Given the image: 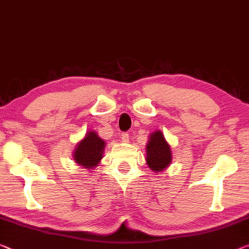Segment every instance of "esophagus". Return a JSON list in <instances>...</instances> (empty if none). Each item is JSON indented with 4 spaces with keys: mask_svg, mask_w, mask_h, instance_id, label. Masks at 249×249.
Here are the masks:
<instances>
[{
    "mask_svg": "<svg viewBox=\"0 0 249 249\" xmlns=\"http://www.w3.org/2000/svg\"><path fill=\"white\" fill-rule=\"evenodd\" d=\"M121 139H122V141H124V142H128V141H129V133L128 132H122L121 133Z\"/></svg>",
    "mask_w": 249,
    "mask_h": 249,
    "instance_id": "1",
    "label": "esophagus"
}]
</instances>
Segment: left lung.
I'll return each mask as SVG.
<instances>
[{"mask_svg":"<svg viewBox=\"0 0 249 249\" xmlns=\"http://www.w3.org/2000/svg\"><path fill=\"white\" fill-rule=\"evenodd\" d=\"M171 161L170 146L164 140L160 131H156L150 136L147 146V163L155 173H160L169 166Z\"/></svg>","mask_w":249,"mask_h":249,"instance_id":"1","label":"left lung"}]
</instances>
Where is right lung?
I'll return each mask as SVG.
<instances>
[{
  "label": "right lung",
  "mask_w": 249,
  "mask_h": 249,
  "mask_svg": "<svg viewBox=\"0 0 249 249\" xmlns=\"http://www.w3.org/2000/svg\"><path fill=\"white\" fill-rule=\"evenodd\" d=\"M105 141L99 138L94 131L88 132L85 139L78 144L74 151V160L76 163L85 168H93L102 158Z\"/></svg>",
  "instance_id": "right-lung-1"
}]
</instances>
